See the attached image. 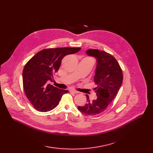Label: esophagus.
Returning <instances> with one entry per match:
<instances>
[{"instance_id": "esophagus-1", "label": "esophagus", "mask_w": 153, "mask_h": 153, "mask_svg": "<svg viewBox=\"0 0 153 153\" xmlns=\"http://www.w3.org/2000/svg\"><path fill=\"white\" fill-rule=\"evenodd\" d=\"M70 92H71V93H75V94H78V93H79V91H76V90H70Z\"/></svg>"}]
</instances>
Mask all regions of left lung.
<instances>
[{"instance_id":"1","label":"left lung","mask_w":153,"mask_h":153,"mask_svg":"<svg viewBox=\"0 0 153 153\" xmlns=\"http://www.w3.org/2000/svg\"><path fill=\"white\" fill-rule=\"evenodd\" d=\"M89 56L96 59L97 65L94 81L97 87L94 89L97 99L90 101L86 96L87 103L79 106L78 110L88 116L102 113L115 98L123 81V74L116 59L103 51L89 49L86 51Z\"/></svg>"}]
</instances>
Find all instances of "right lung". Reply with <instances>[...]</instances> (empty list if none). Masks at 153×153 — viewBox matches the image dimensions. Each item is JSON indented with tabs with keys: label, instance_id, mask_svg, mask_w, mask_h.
Returning a JSON list of instances; mask_svg holds the SVG:
<instances>
[{
	"label": "right lung",
	"instance_id": "1",
	"mask_svg": "<svg viewBox=\"0 0 153 153\" xmlns=\"http://www.w3.org/2000/svg\"><path fill=\"white\" fill-rule=\"evenodd\" d=\"M80 48H57L43 50L35 54L25 65L22 79L27 97L39 111L47 112L56 108L68 90H61L49 83L53 74L67 55L74 54Z\"/></svg>",
	"mask_w": 153,
	"mask_h": 153
}]
</instances>
